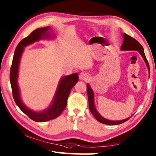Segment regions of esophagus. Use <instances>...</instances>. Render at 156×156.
I'll list each match as a JSON object with an SVG mask.
<instances>
[{
	"mask_svg": "<svg viewBox=\"0 0 156 156\" xmlns=\"http://www.w3.org/2000/svg\"><path fill=\"white\" fill-rule=\"evenodd\" d=\"M89 78V75L85 72H82L79 75V79L81 80H88Z\"/></svg>",
	"mask_w": 156,
	"mask_h": 156,
	"instance_id": "34e87169",
	"label": "esophagus"
}]
</instances>
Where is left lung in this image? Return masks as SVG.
Listing matches in <instances>:
<instances>
[{"label": "left lung", "mask_w": 156, "mask_h": 156, "mask_svg": "<svg viewBox=\"0 0 156 156\" xmlns=\"http://www.w3.org/2000/svg\"><path fill=\"white\" fill-rule=\"evenodd\" d=\"M123 43L121 45L120 49L122 51H138L142 57L143 58L145 63H146L147 67L148 68V71H149V73H150V68H149V65L148 63L147 60L146 58V56H145L144 52V49L142 46L140 44L138 41H137L136 39L133 38H131V36L126 34H123ZM87 95H88V100H89V110H90L91 113L94 115L95 118L98 121V122L105 124V125H120V124H122L123 122H126V120H128L129 118H126V119H124L122 120H117V121H113V120H110L106 119L104 117L100 114V113L98 112V111L96 109V107H95L94 104V93L93 90H92L90 85L89 84H87Z\"/></svg>", "instance_id": "8db88e82"}]
</instances>
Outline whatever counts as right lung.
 <instances>
[{
	"mask_svg": "<svg viewBox=\"0 0 156 156\" xmlns=\"http://www.w3.org/2000/svg\"><path fill=\"white\" fill-rule=\"evenodd\" d=\"M50 27L36 29L30 35L21 41L16 48L12 64L10 70V83H11L13 98L17 106L22 112L36 122H46L53 120L60 115L67 106V98L73 87L78 83V74L75 73L69 76H65L60 78L58 84L56 93L51 103L45 109L36 112L27 107L23 102L20 97V91L18 84V72L21 56L25 47L43 39H51L55 37Z\"/></svg>",
	"mask_w": 156,
	"mask_h": 156,
	"instance_id": "obj_1",
	"label": "right lung"
}]
</instances>
